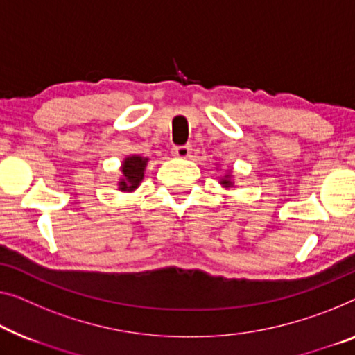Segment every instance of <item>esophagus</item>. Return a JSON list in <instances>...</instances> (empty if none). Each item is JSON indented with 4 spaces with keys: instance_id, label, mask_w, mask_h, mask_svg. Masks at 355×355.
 <instances>
[{
    "instance_id": "34e87169",
    "label": "esophagus",
    "mask_w": 355,
    "mask_h": 355,
    "mask_svg": "<svg viewBox=\"0 0 355 355\" xmlns=\"http://www.w3.org/2000/svg\"><path fill=\"white\" fill-rule=\"evenodd\" d=\"M173 156L180 157V159H187L191 155V146H175L173 148Z\"/></svg>"
}]
</instances>
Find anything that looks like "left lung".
I'll use <instances>...</instances> for the list:
<instances>
[{"label":"left lung","mask_w":355,"mask_h":355,"mask_svg":"<svg viewBox=\"0 0 355 355\" xmlns=\"http://www.w3.org/2000/svg\"><path fill=\"white\" fill-rule=\"evenodd\" d=\"M220 184L223 188H228V189L232 188V184H234V183H232V175H231V173H226L225 177H221L220 178Z\"/></svg>","instance_id":"1"}]
</instances>
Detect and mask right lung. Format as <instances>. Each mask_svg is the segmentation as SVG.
<instances>
[{
    "instance_id": "add662e5",
    "label": "right lung",
    "mask_w": 355,
    "mask_h": 355,
    "mask_svg": "<svg viewBox=\"0 0 355 355\" xmlns=\"http://www.w3.org/2000/svg\"><path fill=\"white\" fill-rule=\"evenodd\" d=\"M148 161H150L148 157H144L140 155H132L125 157L123 164H121V173H123V175H121L118 182L119 191L132 193L140 187L141 180L145 177V168Z\"/></svg>"
}]
</instances>
